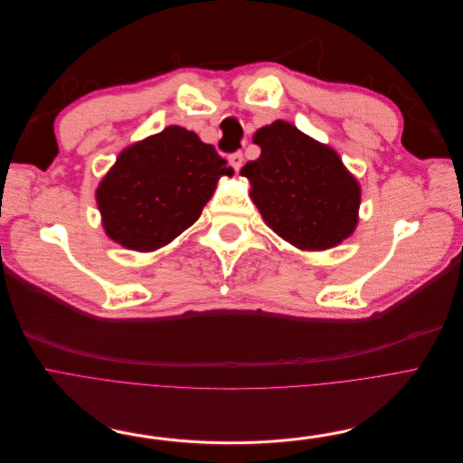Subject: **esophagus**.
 Wrapping results in <instances>:
<instances>
[{
	"instance_id": "obj_1",
	"label": "esophagus",
	"mask_w": 463,
	"mask_h": 463,
	"mask_svg": "<svg viewBox=\"0 0 463 463\" xmlns=\"http://www.w3.org/2000/svg\"><path fill=\"white\" fill-rule=\"evenodd\" d=\"M228 160H230V165H232L235 171H239L241 165H243V152H233Z\"/></svg>"
}]
</instances>
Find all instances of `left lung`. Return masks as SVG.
I'll list each match as a JSON object with an SVG mask.
<instances>
[{"label": "left lung", "instance_id": "obj_1", "mask_svg": "<svg viewBox=\"0 0 463 463\" xmlns=\"http://www.w3.org/2000/svg\"><path fill=\"white\" fill-rule=\"evenodd\" d=\"M252 141L260 158L241 175L263 222L279 237L299 250L322 252L354 233L362 186L335 148L284 120L260 128Z\"/></svg>", "mask_w": 463, "mask_h": 463}]
</instances>
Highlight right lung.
Segmentation results:
<instances>
[{
  "mask_svg": "<svg viewBox=\"0 0 463 463\" xmlns=\"http://www.w3.org/2000/svg\"><path fill=\"white\" fill-rule=\"evenodd\" d=\"M233 169L194 131L167 126L126 146L96 188L109 239L154 252L169 245L202 216L218 179Z\"/></svg>",
  "mask_w": 463,
  "mask_h": 463,
  "instance_id": "obj_1",
  "label": "right lung"
}]
</instances>
